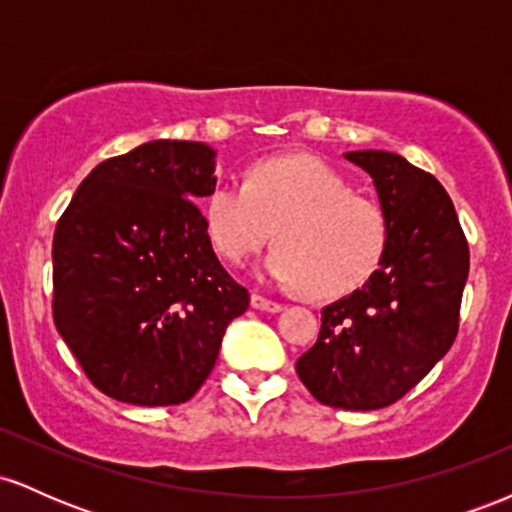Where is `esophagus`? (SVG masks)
Returning <instances> with one entry per match:
<instances>
[{
  "label": "esophagus",
  "mask_w": 512,
  "mask_h": 512,
  "mask_svg": "<svg viewBox=\"0 0 512 512\" xmlns=\"http://www.w3.org/2000/svg\"><path fill=\"white\" fill-rule=\"evenodd\" d=\"M250 303H252V308L264 310V313H279V310L284 308V305L272 301V298L262 296V293H252V301Z\"/></svg>",
  "instance_id": "1"
}]
</instances>
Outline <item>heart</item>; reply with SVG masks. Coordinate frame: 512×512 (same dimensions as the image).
Listing matches in <instances>:
<instances>
[{"instance_id": "obj_1", "label": "heart", "mask_w": 512, "mask_h": 512, "mask_svg": "<svg viewBox=\"0 0 512 512\" xmlns=\"http://www.w3.org/2000/svg\"><path fill=\"white\" fill-rule=\"evenodd\" d=\"M204 228L226 262L245 264L274 236L279 245L264 276L289 289L342 296L378 269L387 221L378 204L351 192L315 156H276L250 170L248 182L219 180L204 202Z\"/></svg>"}]
</instances>
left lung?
Listing matches in <instances>:
<instances>
[{"mask_svg":"<svg viewBox=\"0 0 512 512\" xmlns=\"http://www.w3.org/2000/svg\"><path fill=\"white\" fill-rule=\"evenodd\" d=\"M373 178L387 221L380 267L322 308L296 373L317 402L370 411L395 404L448 354L460 327L469 248L443 185L390 151H349Z\"/></svg>","mask_w":512,"mask_h":512,"instance_id":"obj_1","label":"left lung"}]
</instances>
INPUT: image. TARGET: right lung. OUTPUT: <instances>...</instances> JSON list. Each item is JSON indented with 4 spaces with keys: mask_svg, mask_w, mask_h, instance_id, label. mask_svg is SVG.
<instances>
[{
    "mask_svg": "<svg viewBox=\"0 0 512 512\" xmlns=\"http://www.w3.org/2000/svg\"><path fill=\"white\" fill-rule=\"evenodd\" d=\"M202 142L142 144L86 175L52 240V317L103 395L187 402L250 305L216 257L197 207L216 185Z\"/></svg>",
    "mask_w": 512,
    "mask_h": 512,
    "instance_id": "add662e5",
    "label": "right lung"
}]
</instances>
